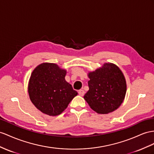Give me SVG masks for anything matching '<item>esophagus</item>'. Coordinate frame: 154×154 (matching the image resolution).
Masks as SVG:
<instances>
[{
  "mask_svg": "<svg viewBox=\"0 0 154 154\" xmlns=\"http://www.w3.org/2000/svg\"><path fill=\"white\" fill-rule=\"evenodd\" d=\"M85 92L84 91V90H79V95L81 96H83L85 95Z\"/></svg>",
  "mask_w": 154,
  "mask_h": 154,
  "instance_id": "obj_1",
  "label": "esophagus"
}]
</instances>
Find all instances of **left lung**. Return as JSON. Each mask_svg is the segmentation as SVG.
<instances>
[{"label":"left lung","instance_id":"8db88e82","mask_svg":"<svg viewBox=\"0 0 154 154\" xmlns=\"http://www.w3.org/2000/svg\"><path fill=\"white\" fill-rule=\"evenodd\" d=\"M88 77L89 90L84 98L90 108L99 114H108L120 107L125 96L126 82L118 66L106 63Z\"/></svg>","mask_w":154,"mask_h":154}]
</instances>
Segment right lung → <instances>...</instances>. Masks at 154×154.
Masks as SVG:
<instances>
[{
    "instance_id": "add662e5",
    "label": "right lung",
    "mask_w": 154,
    "mask_h": 154,
    "mask_svg": "<svg viewBox=\"0 0 154 154\" xmlns=\"http://www.w3.org/2000/svg\"><path fill=\"white\" fill-rule=\"evenodd\" d=\"M66 71L55 64L43 63L34 69L29 84L31 101L43 113L57 116L64 111L77 95L65 80Z\"/></svg>"
}]
</instances>
